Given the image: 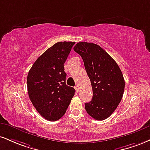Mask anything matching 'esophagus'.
Returning a JSON list of instances; mask_svg holds the SVG:
<instances>
[{"mask_svg": "<svg viewBox=\"0 0 150 150\" xmlns=\"http://www.w3.org/2000/svg\"><path fill=\"white\" fill-rule=\"evenodd\" d=\"M75 90H76L77 92H78V91H79V88H78V86H77V85L75 86Z\"/></svg>", "mask_w": 150, "mask_h": 150, "instance_id": "1", "label": "esophagus"}]
</instances>
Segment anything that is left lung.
Returning <instances> with one entry per match:
<instances>
[{"mask_svg":"<svg viewBox=\"0 0 150 150\" xmlns=\"http://www.w3.org/2000/svg\"><path fill=\"white\" fill-rule=\"evenodd\" d=\"M73 50L82 58L92 86V100L84 105L86 112L96 120H105L116 110L123 96L125 82L122 71L98 45L78 42Z\"/></svg>","mask_w":150,"mask_h":150,"instance_id":"1","label":"left lung"}]
</instances>
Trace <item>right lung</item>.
Returning a JSON list of instances; mask_svg holds the SVG:
<instances>
[{"mask_svg":"<svg viewBox=\"0 0 150 150\" xmlns=\"http://www.w3.org/2000/svg\"><path fill=\"white\" fill-rule=\"evenodd\" d=\"M75 43L57 42L38 58L28 73L30 101L39 114L49 121L64 116L75 95V89L66 85L64 67Z\"/></svg>","mask_w":150,"mask_h":150,"instance_id":"add662e5","label":"right lung"}]
</instances>
